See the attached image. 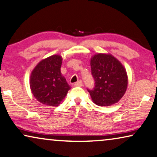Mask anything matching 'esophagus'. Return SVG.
I'll return each instance as SVG.
<instances>
[{"label":"esophagus","instance_id":"1","mask_svg":"<svg viewBox=\"0 0 157 157\" xmlns=\"http://www.w3.org/2000/svg\"><path fill=\"white\" fill-rule=\"evenodd\" d=\"M82 85H83V83L82 80H79L74 84V86H75V87H82Z\"/></svg>","mask_w":157,"mask_h":157}]
</instances>
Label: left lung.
Segmentation results:
<instances>
[{"label": "left lung", "mask_w": 157, "mask_h": 157, "mask_svg": "<svg viewBox=\"0 0 157 157\" xmlns=\"http://www.w3.org/2000/svg\"><path fill=\"white\" fill-rule=\"evenodd\" d=\"M90 65L95 85L87 91L94 103L103 107L118 102L128 84L127 72L122 63L112 55L99 53L92 57Z\"/></svg>", "instance_id": "obj_1"}]
</instances>
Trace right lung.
I'll use <instances>...</instances> for the list:
<instances>
[{
  "instance_id": "right-lung-1",
  "label": "right lung",
  "mask_w": 157,
  "mask_h": 157,
  "mask_svg": "<svg viewBox=\"0 0 157 157\" xmlns=\"http://www.w3.org/2000/svg\"><path fill=\"white\" fill-rule=\"evenodd\" d=\"M63 58L55 55L43 59L33 70L30 87L35 98L47 106H58L70 86L60 72Z\"/></svg>"
}]
</instances>
